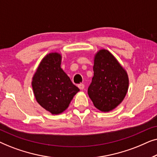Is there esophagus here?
<instances>
[{
  "label": "esophagus",
  "mask_w": 157,
  "mask_h": 157,
  "mask_svg": "<svg viewBox=\"0 0 157 157\" xmlns=\"http://www.w3.org/2000/svg\"><path fill=\"white\" fill-rule=\"evenodd\" d=\"M78 87L81 90H83V89H84V84H83V83H80V84L78 85Z\"/></svg>",
  "instance_id": "obj_1"
}]
</instances>
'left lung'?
I'll use <instances>...</instances> for the list:
<instances>
[{
	"instance_id": "obj_1",
	"label": "left lung",
	"mask_w": 157,
	"mask_h": 157,
	"mask_svg": "<svg viewBox=\"0 0 157 157\" xmlns=\"http://www.w3.org/2000/svg\"><path fill=\"white\" fill-rule=\"evenodd\" d=\"M93 69L94 76L88 94L96 109L109 112L121 104L127 93V73L106 49L96 53Z\"/></svg>"
}]
</instances>
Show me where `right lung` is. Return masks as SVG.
I'll return each mask as SVG.
<instances>
[{
	"label": "right lung",
	"instance_id": "right-lung-1",
	"mask_svg": "<svg viewBox=\"0 0 157 157\" xmlns=\"http://www.w3.org/2000/svg\"><path fill=\"white\" fill-rule=\"evenodd\" d=\"M61 56L47 54L38 66L32 79V87L37 102L52 114L63 112L79 89L61 68Z\"/></svg>",
	"mask_w": 157,
	"mask_h": 157
}]
</instances>
